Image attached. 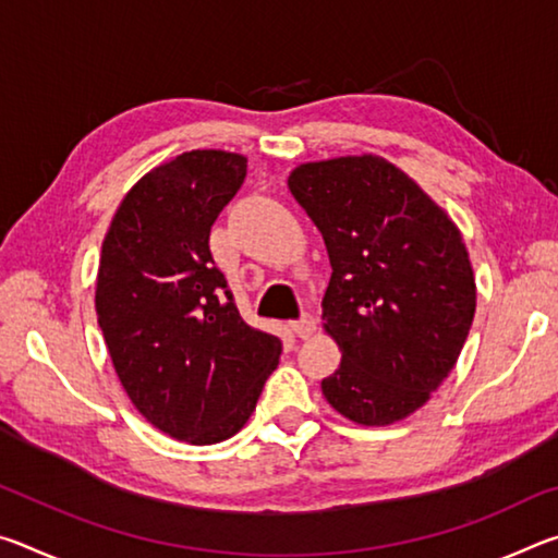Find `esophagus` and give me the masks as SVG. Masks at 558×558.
I'll use <instances>...</instances> for the list:
<instances>
[{"label":"esophagus","mask_w":558,"mask_h":558,"mask_svg":"<svg viewBox=\"0 0 558 558\" xmlns=\"http://www.w3.org/2000/svg\"><path fill=\"white\" fill-rule=\"evenodd\" d=\"M315 329H317V319L313 313H302V317L292 323V332H295L300 339L313 337Z\"/></svg>","instance_id":"obj_1"}]
</instances>
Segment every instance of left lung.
<instances>
[{
  "mask_svg": "<svg viewBox=\"0 0 558 558\" xmlns=\"http://www.w3.org/2000/svg\"><path fill=\"white\" fill-rule=\"evenodd\" d=\"M288 186L332 263L323 319L342 362L323 379L325 399L349 421L389 426L430 399L465 344L477 300L465 243L376 155L300 165Z\"/></svg>",
  "mask_w": 558,
  "mask_h": 558,
  "instance_id": "obj_1",
  "label": "left lung"
}]
</instances>
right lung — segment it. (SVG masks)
<instances>
[{"label": "right lung", "mask_w": 558, "mask_h": 558, "mask_svg": "<svg viewBox=\"0 0 558 558\" xmlns=\"http://www.w3.org/2000/svg\"><path fill=\"white\" fill-rule=\"evenodd\" d=\"M248 159L192 149L130 189L102 241L96 313L135 409L167 436L211 446L256 409L282 344L243 323L209 233Z\"/></svg>", "instance_id": "obj_1"}]
</instances>
